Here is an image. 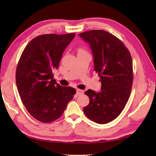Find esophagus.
<instances>
[{"label": "esophagus", "instance_id": "esophagus-1", "mask_svg": "<svg viewBox=\"0 0 156 156\" xmlns=\"http://www.w3.org/2000/svg\"><path fill=\"white\" fill-rule=\"evenodd\" d=\"M84 93L83 90H81V89H77L76 90V95L77 96H80V95H83Z\"/></svg>", "mask_w": 156, "mask_h": 156}]
</instances>
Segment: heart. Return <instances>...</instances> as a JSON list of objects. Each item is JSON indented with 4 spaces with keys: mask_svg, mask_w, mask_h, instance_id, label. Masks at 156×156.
I'll return each mask as SVG.
<instances>
[{
    "mask_svg": "<svg viewBox=\"0 0 156 156\" xmlns=\"http://www.w3.org/2000/svg\"><path fill=\"white\" fill-rule=\"evenodd\" d=\"M78 51H84V50L83 49H79Z\"/></svg>",
    "mask_w": 156,
    "mask_h": 156,
    "instance_id": "b5f03b06",
    "label": "heart"
}]
</instances>
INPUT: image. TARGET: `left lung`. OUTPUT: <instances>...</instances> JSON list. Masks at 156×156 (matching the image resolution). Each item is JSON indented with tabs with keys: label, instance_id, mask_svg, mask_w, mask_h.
Masks as SVG:
<instances>
[{
	"label": "left lung",
	"instance_id": "obj_1",
	"mask_svg": "<svg viewBox=\"0 0 156 156\" xmlns=\"http://www.w3.org/2000/svg\"><path fill=\"white\" fill-rule=\"evenodd\" d=\"M90 45L94 71L101 81V91H85L89 103L83 111L98 124H107L120 114L130 96L133 84V62L125 44L107 31L90 30L79 34Z\"/></svg>",
	"mask_w": 156,
	"mask_h": 156
}]
</instances>
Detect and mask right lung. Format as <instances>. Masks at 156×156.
I'll return each instance as SVG.
<instances>
[{"instance_id":"right-lung-1","label":"right lung","mask_w":156,"mask_h":156,"mask_svg":"<svg viewBox=\"0 0 156 156\" xmlns=\"http://www.w3.org/2000/svg\"><path fill=\"white\" fill-rule=\"evenodd\" d=\"M75 36L72 33L36 36L25 47L18 62L16 82L18 93L27 112L40 122L58 119L76 94L74 88L57 84L53 74Z\"/></svg>"}]
</instances>
